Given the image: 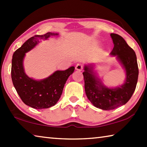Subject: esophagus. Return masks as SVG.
<instances>
[{"label":"esophagus","instance_id":"esophagus-1","mask_svg":"<svg viewBox=\"0 0 147 147\" xmlns=\"http://www.w3.org/2000/svg\"><path fill=\"white\" fill-rule=\"evenodd\" d=\"M83 67H84L83 65L80 63H77L76 65V70H78V71H82L83 69Z\"/></svg>","mask_w":147,"mask_h":147}]
</instances>
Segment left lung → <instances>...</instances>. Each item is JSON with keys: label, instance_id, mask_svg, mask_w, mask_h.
<instances>
[{"label": "left lung", "instance_id": "left-lung-1", "mask_svg": "<svg viewBox=\"0 0 147 147\" xmlns=\"http://www.w3.org/2000/svg\"><path fill=\"white\" fill-rule=\"evenodd\" d=\"M114 47L111 54L117 56L126 72V80L117 88H106L92 72V67H84L83 73L85 91L89 101L96 108L111 110L125 104L130 100L138 82L139 69L135 52L121 36L111 34Z\"/></svg>", "mask_w": 147, "mask_h": 147}]
</instances>
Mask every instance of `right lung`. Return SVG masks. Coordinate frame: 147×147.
<instances>
[{
  "label": "right lung",
  "instance_id": "obj_1",
  "mask_svg": "<svg viewBox=\"0 0 147 147\" xmlns=\"http://www.w3.org/2000/svg\"><path fill=\"white\" fill-rule=\"evenodd\" d=\"M55 35L58 34L47 32L43 35H35L13 54L11 74L13 86L22 101L35 109L49 108L55 105L60 98L67 80L74 71V67L65 71H57L40 81L34 80L24 73L23 61L25 53L33 49L39 40Z\"/></svg>",
  "mask_w": 147,
  "mask_h": 147
}]
</instances>
